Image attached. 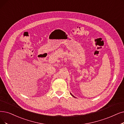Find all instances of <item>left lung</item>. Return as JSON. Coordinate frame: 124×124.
I'll return each mask as SVG.
<instances>
[{
  "label": "left lung",
  "mask_w": 124,
  "mask_h": 124,
  "mask_svg": "<svg viewBox=\"0 0 124 124\" xmlns=\"http://www.w3.org/2000/svg\"><path fill=\"white\" fill-rule=\"evenodd\" d=\"M70 94H71V95H72V96H73V97H74V98H75V97H74V96H73V95H72V93H70Z\"/></svg>",
  "instance_id": "obj_1"
}]
</instances>
